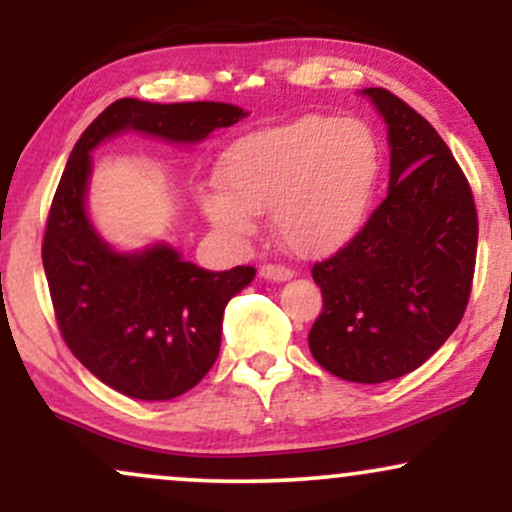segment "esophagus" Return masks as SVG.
Segmentation results:
<instances>
[{"label":"esophagus","instance_id":"obj_1","mask_svg":"<svg viewBox=\"0 0 512 512\" xmlns=\"http://www.w3.org/2000/svg\"><path fill=\"white\" fill-rule=\"evenodd\" d=\"M260 276L267 281H286L293 276V269L284 267V264H262Z\"/></svg>","mask_w":512,"mask_h":512}]
</instances>
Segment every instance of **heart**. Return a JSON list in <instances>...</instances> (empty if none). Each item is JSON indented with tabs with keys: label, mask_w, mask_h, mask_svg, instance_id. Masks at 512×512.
<instances>
[{
	"label": "heart",
	"mask_w": 512,
	"mask_h": 512,
	"mask_svg": "<svg viewBox=\"0 0 512 512\" xmlns=\"http://www.w3.org/2000/svg\"><path fill=\"white\" fill-rule=\"evenodd\" d=\"M383 168L378 134L358 117L303 115L245 134L221 158L204 214L233 238L257 233L272 211L276 236L296 255L339 250L361 231Z\"/></svg>",
	"instance_id": "1"
}]
</instances>
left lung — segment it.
I'll return each mask as SVG.
<instances>
[{
	"instance_id": "obj_1",
	"label": "left lung",
	"mask_w": 512,
	"mask_h": 512,
	"mask_svg": "<svg viewBox=\"0 0 512 512\" xmlns=\"http://www.w3.org/2000/svg\"><path fill=\"white\" fill-rule=\"evenodd\" d=\"M387 125L390 190L361 231L313 264L322 313L308 334L322 368L385 383L428 361L460 325L477 264L472 187L448 144L385 88H363Z\"/></svg>"
}]
</instances>
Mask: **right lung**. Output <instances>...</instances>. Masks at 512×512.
Instances as JSON below:
<instances>
[{
  "label": "right lung",
  "instance_id": "right-lung-1",
  "mask_svg": "<svg viewBox=\"0 0 512 512\" xmlns=\"http://www.w3.org/2000/svg\"><path fill=\"white\" fill-rule=\"evenodd\" d=\"M245 115L231 103L120 98L72 149L45 226L43 267L62 339L122 395L166 402L192 390L219 356L226 303L255 279V267L209 272L166 243L142 252L110 248L86 214L91 151L129 129L195 144Z\"/></svg>",
  "mask_w": 512,
  "mask_h": 512
}]
</instances>
